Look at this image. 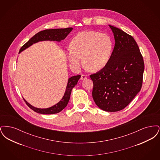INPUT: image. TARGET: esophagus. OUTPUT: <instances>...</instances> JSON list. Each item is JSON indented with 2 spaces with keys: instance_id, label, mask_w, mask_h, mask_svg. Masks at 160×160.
Segmentation results:
<instances>
[{
  "instance_id": "obj_1",
  "label": "esophagus",
  "mask_w": 160,
  "mask_h": 160,
  "mask_svg": "<svg viewBox=\"0 0 160 160\" xmlns=\"http://www.w3.org/2000/svg\"><path fill=\"white\" fill-rule=\"evenodd\" d=\"M86 78H87V76H86L85 74H82L81 78H80V79H81L82 80H83L86 79Z\"/></svg>"
}]
</instances>
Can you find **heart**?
Returning <instances> with one entry per match:
<instances>
[{"mask_svg":"<svg viewBox=\"0 0 160 160\" xmlns=\"http://www.w3.org/2000/svg\"><path fill=\"white\" fill-rule=\"evenodd\" d=\"M71 45L65 49L69 63L78 68L83 63L91 71H98L105 68L113 53L114 43L106 33L97 31L80 32L73 38Z\"/></svg>","mask_w":160,"mask_h":160,"instance_id":"obj_1","label":"heart"}]
</instances>
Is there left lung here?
I'll return each instance as SVG.
<instances>
[{
    "label": "left lung",
    "instance_id": "8db88e82",
    "mask_svg": "<svg viewBox=\"0 0 160 160\" xmlns=\"http://www.w3.org/2000/svg\"><path fill=\"white\" fill-rule=\"evenodd\" d=\"M109 26L115 40L111 59L105 68L90 77L97 106L114 112L127 106L140 91L145 65L134 38L119 28Z\"/></svg>",
    "mask_w": 160,
    "mask_h": 160
}]
</instances>
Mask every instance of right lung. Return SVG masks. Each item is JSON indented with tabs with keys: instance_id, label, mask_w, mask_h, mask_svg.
<instances>
[{
	"instance_id": "obj_1",
	"label": "right lung",
	"mask_w": 160,
	"mask_h": 160,
	"mask_svg": "<svg viewBox=\"0 0 160 160\" xmlns=\"http://www.w3.org/2000/svg\"><path fill=\"white\" fill-rule=\"evenodd\" d=\"M72 30V28H68L65 29H46L44 31H40L37 34H35L32 38L23 45L19 53L22 52L26 48L32 46L33 44L36 43L39 41H61V40L64 39L67 37V36ZM81 76L78 75L76 76L71 77L68 79V82L67 84V86L66 88V91L64 93L63 97L61 101L57 103L53 106L47 108H38L32 106L30 104H29L25 99L24 101L26 102V104L28 106L31 108L34 112L44 114H51L58 113L61 112L65 107L67 106L69 100L70 98V95L72 88L76 85L78 80L80 79Z\"/></svg>"
}]
</instances>
